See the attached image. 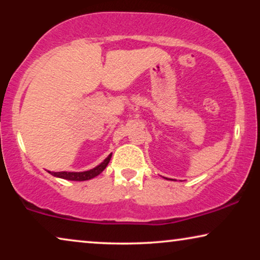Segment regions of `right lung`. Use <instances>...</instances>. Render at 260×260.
I'll return each mask as SVG.
<instances>
[{
  "mask_svg": "<svg viewBox=\"0 0 260 260\" xmlns=\"http://www.w3.org/2000/svg\"><path fill=\"white\" fill-rule=\"evenodd\" d=\"M112 154H110L108 157H106L104 161H103L101 165L95 167L93 169L86 170V172H79V173H74V172H48L51 173L53 176L55 177H60V179H65V180H70V181H86V180H91L95 177L97 175H99L103 170L106 168V166L109 165L110 159H111Z\"/></svg>",
  "mask_w": 260,
  "mask_h": 260,
  "instance_id": "1",
  "label": "right lung"
}]
</instances>
